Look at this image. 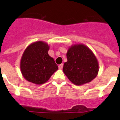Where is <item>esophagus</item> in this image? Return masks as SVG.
Listing matches in <instances>:
<instances>
[{"instance_id": "obj_1", "label": "esophagus", "mask_w": 120, "mask_h": 120, "mask_svg": "<svg viewBox=\"0 0 120 120\" xmlns=\"http://www.w3.org/2000/svg\"><path fill=\"white\" fill-rule=\"evenodd\" d=\"M58 67H59V69H62V67H63V64H60V65H59Z\"/></svg>"}]
</instances>
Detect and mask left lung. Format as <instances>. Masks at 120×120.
I'll return each mask as SVG.
<instances>
[{
  "label": "left lung",
  "mask_w": 120,
  "mask_h": 120,
  "mask_svg": "<svg viewBox=\"0 0 120 120\" xmlns=\"http://www.w3.org/2000/svg\"><path fill=\"white\" fill-rule=\"evenodd\" d=\"M67 58L63 71L73 84L79 86L88 83L98 75V61L86 45L82 44L71 45L68 49Z\"/></svg>",
  "instance_id": "8db88e82"
}]
</instances>
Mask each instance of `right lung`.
Wrapping results in <instances>:
<instances>
[{
	"mask_svg": "<svg viewBox=\"0 0 120 120\" xmlns=\"http://www.w3.org/2000/svg\"><path fill=\"white\" fill-rule=\"evenodd\" d=\"M49 49L47 43L38 41L25 49L20 60V70L26 80L36 85L43 84L58 70L53 58L48 54Z\"/></svg>",
	"mask_w": 120,
	"mask_h": 120,
	"instance_id": "obj_1",
	"label": "right lung"
}]
</instances>
